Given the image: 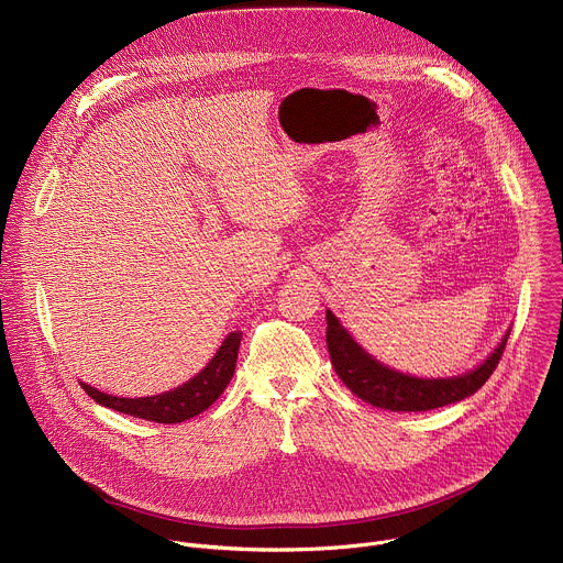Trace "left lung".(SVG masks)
<instances>
[{
	"label": "left lung",
	"mask_w": 563,
	"mask_h": 563,
	"mask_svg": "<svg viewBox=\"0 0 563 563\" xmlns=\"http://www.w3.org/2000/svg\"><path fill=\"white\" fill-rule=\"evenodd\" d=\"M508 336L474 372L454 378H415L374 361L328 311V352L336 374L365 404L389 412H428L474 394L497 369Z\"/></svg>",
	"instance_id": "left-lung-1"
}]
</instances>
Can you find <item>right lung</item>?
<instances>
[{
  "label": "right lung",
  "mask_w": 563,
  "mask_h": 563,
  "mask_svg": "<svg viewBox=\"0 0 563 563\" xmlns=\"http://www.w3.org/2000/svg\"><path fill=\"white\" fill-rule=\"evenodd\" d=\"M240 347V334L233 332L224 339L211 363L194 376L189 383L176 387L174 391H167L163 396H146V398H118L109 396L104 391H98L96 387H89L82 383L85 391L96 400V404L111 408L115 412L153 421V423H183L187 419H194L196 415L205 412L213 400L224 391L229 385L235 358Z\"/></svg>",
  "instance_id": "add662e5"
}]
</instances>
